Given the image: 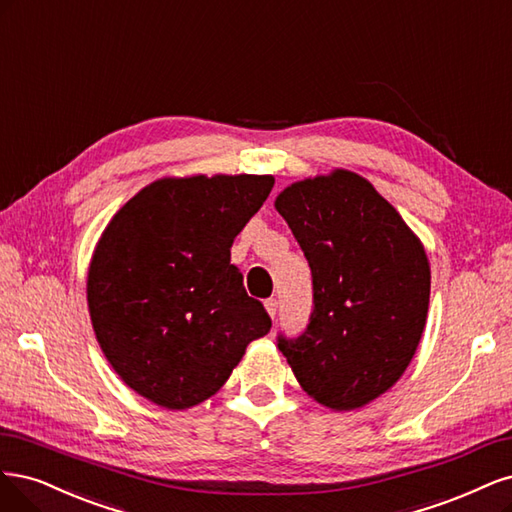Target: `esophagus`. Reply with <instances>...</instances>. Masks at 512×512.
I'll list each match as a JSON object with an SVG mask.
<instances>
[{
  "label": "esophagus",
  "instance_id": "1",
  "mask_svg": "<svg viewBox=\"0 0 512 512\" xmlns=\"http://www.w3.org/2000/svg\"><path fill=\"white\" fill-rule=\"evenodd\" d=\"M263 306H266V310H268V315L274 319L276 317V312H278V300H274V298H270V300H266L263 302Z\"/></svg>",
  "mask_w": 512,
  "mask_h": 512
}]
</instances>
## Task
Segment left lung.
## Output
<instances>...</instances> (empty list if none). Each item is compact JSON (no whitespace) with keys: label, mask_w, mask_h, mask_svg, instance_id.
Masks as SVG:
<instances>
[{"label":"left lung","mask_w":512,"mask_h":512,"mask_svg":"<svg viewBox=\"0 0 512 512\" xmlns=\"http://www.w3.org/2000/svg\"><path fill=\"white\" fill-rule=\"evenodd\" d=\"M274 208L302 246L315 291L306 332L280 336L278 349L321 406H366L400 381L423 336L432 285L423 244L351 170L298 180Z\"/></svg>","instance_id":"left-lung-1"}]
</instances>
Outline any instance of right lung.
<instances>
[{
    "instance_id": "add662e5",
    "label": "right lung",
    "mask_w": 512,
    "mask_h": 512,
    "mask_svg": "<svg viewBox=\"0 0 512 512\" xmlns=\"http://www.w3.org/2000/svg\"><path fill=\"white\" fill-rule=\"evenodd\" d=\"M272 187L270 174L159 178L97 240L87 274L93 332L112 370L148 402L202 404L270 332L229 249Z\"/></svg>"
}]
</instances>
